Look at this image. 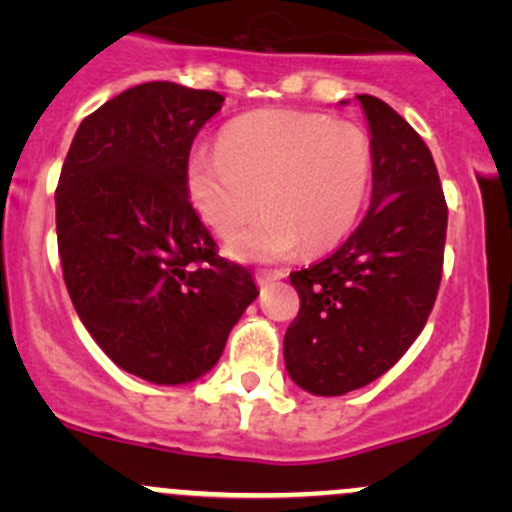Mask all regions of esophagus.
<instances>
[{"label": "esophagus", "instance_id": "34e87169", "mask_svg": "<svg viewBox=\"0 0 512 512\" xmlns=\"http://www.w3.org/2000/svg\"><path fill=\"white\" fill-rule=\"evenodd\" d=\"M286 272H281V269H260V272L255 274V281L260 286H267L269 281H276V279H284Z\"/></svg>", "mask_w": 512, "mask_h": 512}]
</instances>
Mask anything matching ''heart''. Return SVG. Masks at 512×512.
Returning <instances> with one entry per match:
<instances>
[{
    "label": "heart",
    "instance_id": "b5f03b06",
    "mask_svg": "<svg viewBox=\"0 0 512 512\" xmlns=\"http://www.w3.org/2000/svg\"><path fill=\"white\" fill-rule=\"evenodd\" d=\"M373 178V146L356 122L305 110H257L223 129L221 146H197L187 187L199 214L231 233L238 260L269 262L320 252L354 228Z\"/></svg>",
    "mask_w": 512,
    "mask_h": 512
}]
</instances>
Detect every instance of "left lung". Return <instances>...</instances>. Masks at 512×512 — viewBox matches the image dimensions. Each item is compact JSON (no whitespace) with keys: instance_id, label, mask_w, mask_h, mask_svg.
<instances>
[{"instance_id":"left-lung-1","label":"left lung","mask_w":512,"mask_h":512,"mask_svg":"<svg viewBox=\"0 0 512 512\" xmlns=\"http://www.w3.org/2000/svg\"><path fill=\"white\" fill-rule=\"evenodd\" d=\"M356 98L373 146L368 214L330 257L289 276L301 310L284 337L286 370L322 397L395 366L424 330L443 276L448 204L431 151L385 101Z\"/></svg>"}]
</instances>
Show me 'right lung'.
Returning <instances> with one entry per match:
<instances>
[{
	"instance_id": "right-lung-1",
	"label": "right lung",
	"mask_w": 512,
	"mask_h": 512,
	"mask_svg": "<svg viewBox=\"0 0 512 512\" xmlns=\"http://www.w3.org/2000/svg\"><path fill=\"white\" fill-rule=\"evenodd\" d=\"M223 96L170 81L122 91L81 122L57 182V248L76 315L127 373L180 385L216 366L257 298L187 197L197 132Z\"/></svg>"
}]
</instances>
